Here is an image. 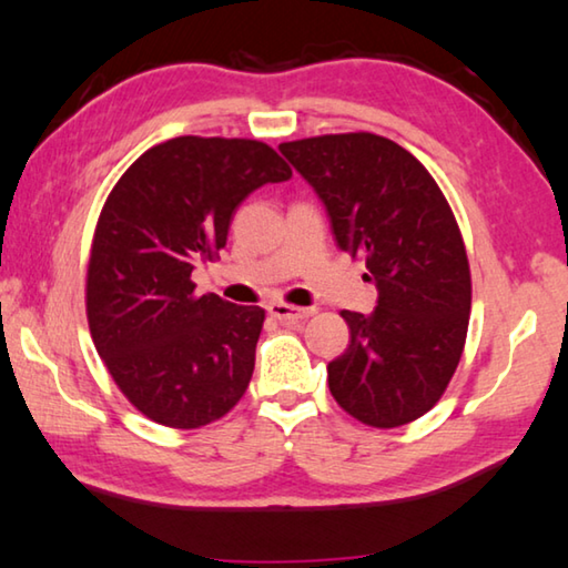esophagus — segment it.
Returning <instances> with one entry per match:
<instances>
[{"label":"esophagus","instance_id":"esophagus-1","mask_svg":"<svg viewBox=\"0 0 568 568\" xmlns=\"http://www.w3.org/2000/svg\"><path fill=\"white\" fill-rule=\"evenodd\" d=\"M270 316L277 318L281 323H303L305 318H311L313 308H298V305H287V303H270L267 305Z\"/></svg>","mask_w":568,"mask_h":568}]
</instances>
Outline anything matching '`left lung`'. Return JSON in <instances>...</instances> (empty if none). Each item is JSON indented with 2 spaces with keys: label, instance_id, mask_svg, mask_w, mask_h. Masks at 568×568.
<instances>
[{
  "label": "left lung",
  "instance_id": "left-lung-1",
  "mask_svg": "<svg viewBox=\"0 0 568 568\" xmlns=\"http://www.w3.org/2000/svg\"><path fill=\"white\" fill-rule=\"evenodd\" d=\"M281 151L379 291L368 316L341 311L351 344L328 364L333 399L362 425H409L443 397L467 338L473 281L453 206L407 149L376 133H326Z\"/></svg>",
  "mask_w": 568,
  "mask_h": 568
}]
</instances>
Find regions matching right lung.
Wrapping results in <instances>:
<instances>
[{
    "instance_id": "add662e5",
    "label": "right lung",
    "mask_w": 568,
    "mask_h": 568,
    "mask_svg": "<svg viewBox=\"0 0 568 568\" xmlns=\"http://www.w3.org/2000/svg\"><path fill=\"white\" fill-rule=\"evenodd\" d=\"M293 169L255 139L176 136L123 171L90 245L85 313L123 397L171 429H200L242 399L265 323L257 305L196 293L250 192Z\"/></svg>"
}]
</instances>
